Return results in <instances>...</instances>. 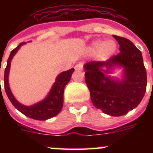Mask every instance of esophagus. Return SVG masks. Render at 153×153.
Segmentation results:
<instances>
[{
    "label": "esophagus",
    "instance_id": "esophagus-1",
    "mask_svg": "<svg viewBox=\"0 0 153 153\" xmlns=\"http://www.w3.org/2000/svg\"><path fill=\"white\" fill-rule=\"evenodd\" d=\"M83 69V64L82 63H79L75 66V70H82Z\"/></svg>",
    "mask_w": 153,
    "mask_h": 153
}]
</instances>
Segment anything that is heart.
Wrapping results in <instances>:
<instances>
[{
    "label": "heart",
    "instance_id": "heart-1",
    "mask_svg": "<svg viewBox=\"0 0 153 153\" xmlns=\"http://www.w3.org/2000/svg\"><path fill=\"white\" fill-rule=\"evenodd\" d=\"M90 50L93 52H97L100 51L101 57H106L114 52L116 50V44L113 40L103 42L101 40H97L93 42Z\"/></svg>",
    "mask_w": 153,
    "mask_h": 153
}]
</instances>
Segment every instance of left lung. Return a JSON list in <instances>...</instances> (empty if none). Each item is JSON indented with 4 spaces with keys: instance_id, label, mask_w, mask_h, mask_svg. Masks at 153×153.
Returning a JSON list of instances; mask_svg holds the SVG:
<instances>
[{
    "instance_id": "left-lung-1",
    "label": "left lung",
    "mask_w": 153,
    "mask_h": 153,
    "mask_svg": "<svg viewBox=\"0 0 153 153\" xmlns=\"http://www.w3.org/2000/svg\"><path fill=\"white\" fill-rule=\"evenodd\" d=\"M113 37L120 44V52L106 61L86 63L85 81L95 107L109 116L120 117L141 102L146 90L147 76L141 51L128 39L116 35ZM114 66L124 68L122 80L106 75Z\"/></svg>"
}]
</instances>
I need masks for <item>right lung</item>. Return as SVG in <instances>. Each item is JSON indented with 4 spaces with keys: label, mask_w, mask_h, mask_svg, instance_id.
I'll list each match as a JSON object with an SVG mask.
<instances>
[{
    "label": "right lung",
    "mask_w": 153,
    "mask_h": 153,
    "mask_svg": "<svg viewBox=\"0 0 153 153\" xmlns=\"http://www.w3.org/2000/svg\"><path fill=\"white\" fill-rule=\"evenodd\" d=\"M25 44H26L25 42H23L10 52L4 71V81L5 92L13 106L23 114L33 120H47L56 116L62 109L63 104L64 88L70 80L74 69L72 68L67 71H63L56 76L55 83H53L51 91L44 100L32 106H24L23 104L20 103L12 94L10 86H9V83H8V76L10 72V62H11L12 58L15 55L17 51L20 49V47Z\"/></svg>",
    "instance_id": "right-lung-1"
}]
</instances>
